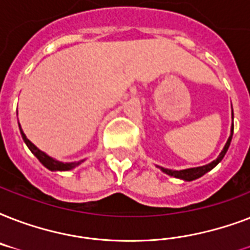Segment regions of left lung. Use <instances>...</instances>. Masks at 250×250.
Instances as JSON below:
<instances>
[{"label":"left lung","instance_id":"left-lung-1","mask_svg":"<svg viewBox=\"0 0 250 250\" xmlns=\"http://www.w3.org/2000/svg\"><path fill=\"white\" fill-rule=\"evenodd\" d=\"M232 121H233V111H232ZM232 135H233V122L232 125H231V135H229V140L225 144L223 149H222V152L219 153V156L217 157V160H214L213 162H210L208 165H204V166H198V167H190V168H184V170H170V168H165V167L157 166L158 168H161L162 172L165 174L170 175V176H174V178L182 179V180H186V182H192V180H196V179L201 178L202 175H205L206 172H209L210 170H213L214 167L217 166L222 160H223V157L229 150V146L231 144V140H232Z\"/></svg>","mask_w":250,"mask_h":250}]
</instances>
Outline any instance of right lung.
<instances>
[{"instance_id":"right-lung-1","label":"right lung","mask_w":250,"mask_h":250,"mask_svg":"<svg viewBox=\"0 0 250 250\" xmlns=\"http://www.w3.org/2000/svg\"><path fill=\"white\" fill-rule=\"evenodd\" d=\"M19 125V123H18ZM19 129H21V135L23 137V141L25 143V145L28 146V149L32 152V154L36 157L37 160L40 161L41 164L44 165L48 170L50 171H68V170H72V168H75L78 167L79 165H82L85 160H82V161H78V162H62V161H57L56 158H53V157L48 156L46 153L40 150V149L37 148L36 145L31 143V141L27 139V136L24 135L23 132V129H21V125H19Z\"/></svg>"}]
</instances>
